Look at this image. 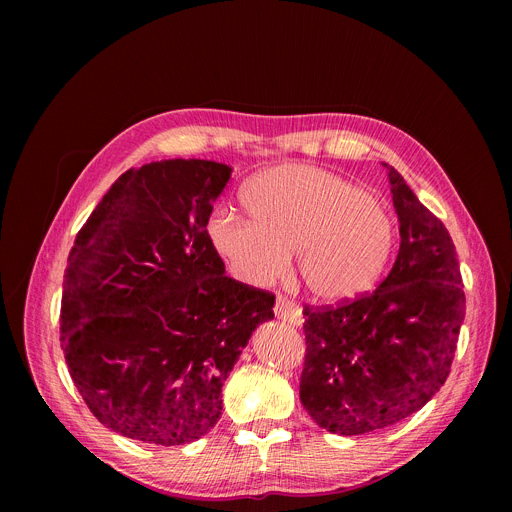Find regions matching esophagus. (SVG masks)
<instances>
[{
    "instance_id": "esophagus-1",
    "label": "esophagus",
    "mask_w": 512,
    "mask_h": 512,
    "mask_svg": "<svg viewBox=\"0 0 512 512\" xmlns=\"http://www.w3.org/2000/svg\"><path fill=\"white\" fill-rule=\"evenodd\" d=\"M273 312H275V318H277V320H283V322H287L289 326H302V324H304L302 308H300L296 302H291V300H287V298H277Z\"/></svg>"
}]
</instances>
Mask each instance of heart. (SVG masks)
<instances>
[{
	"instance_id": "heart-1",
	"label": "heart",
	"mask_w": 512,
	"mask_h": 512,
	"mask_svg": "<svg viewBox=\"0 0 512 512\" xmlns=\"http://www.w3.org/2000/svg\"><path fill=\"white\" fill-rule=\"evenodd\" d=\"M243 204L251 218L218 210L208 237L231 271L249 285H269L298 253L308 296L344 304L371 291L395 247L389 210L364 188L328 170L285 164L253 178Z\"/></svg>"
}]
</instances>
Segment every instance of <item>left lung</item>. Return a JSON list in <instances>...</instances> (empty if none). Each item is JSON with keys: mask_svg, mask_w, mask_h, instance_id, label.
I'll list each match as a JSON object with an SVG mask.
<instances>
[{"mask_svg": "<svg viewBox=\"0 0 512 512\" xmlns=\"http://www.w3.org/2000/svg\"><path fill=\"white\" fill-rule=\"evenodd\" d=\"M399 255L373 294L304 310L300 399L326 431H379L419 411L450 375L466 296L454 241L403 176L385 164Z\"/></svg>", "mask_w": 512, "mask_h": 512, "instance_id": "1", "label": "left lung"}]
</instances>
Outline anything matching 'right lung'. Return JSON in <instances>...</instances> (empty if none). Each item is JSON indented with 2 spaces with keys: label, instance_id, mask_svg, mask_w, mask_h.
I'll return each instance as SVG.
<instances>
[{
  "label": "right lung",
  "instance_id": "obj_1",
  "mask_svg": "<svg viewBox=\"0 0 512 512\" xmlns=\"http://www.w3.org/2000/svg\"><path fill=\"white\" fill-rule=\"evenodd\" d=\"M233 168L162 160L121 174L70 249L60 342L91 413L129 440L182 446L223 411V385L275 296L225 275L206 225Z\"/></svg>",
  "mask_w": 512,
  "mask_h": 512
}]
</instances>
